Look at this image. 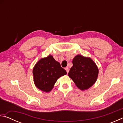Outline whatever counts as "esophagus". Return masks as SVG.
<instances>
[{"mask_svg":"<svg viewBox=\"0 0 123 123\" xmlns=\"http://www.w3.org/2000/svg\"><path fill=\"white\" fill-rule=\"evenodd\" d=\"M65 70H66L67 73H68V72H69V68H68V67H66V68H65Z\"/></svg>","mask_w":123,"mask_h":123,"instance_id":"esophagus-1","label":"esophagus"}]
</instances>
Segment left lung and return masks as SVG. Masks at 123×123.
<instances>
[{
  "mask_svg": "<svg viewBox=\"0 0 123 123\" xmlns=\"http://www.w3.org/2000/svg\"><path fill=\"white\" fill-rule=\"evenodd\" d=\"M72 63L68 76L76 86L82 91L92 86L96 82L99 73L95 62L90 57L78 55L73 60Z\"/></svg>",
  "mask_w": 123,
  "mask_h": 123,
  "instance_id": "obj_1",
  "label": "left lung"
}]
</instances>
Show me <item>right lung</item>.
Returning a JSON list of instances; mask_svg holds the SVG:
<instances>
[{
    "mask_svg": "<svg viewBox=\"0 0 123 123\" xmlns=\"http://www.w3.org/2000/svg\"><path fill=\"white\" fill-rule=\"evenodd\" d=\"M32 73L35 86L45 92L51 91L57 79L67 74L59 62L50 55L39 60L33 68Z\"/></svg>",
    "mask_w": 123,
    "mask_h": 123,
    "instance_id": "right-lung-1",
    "label": "right lung"
}]
</instances>
